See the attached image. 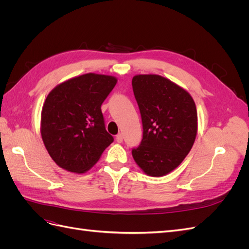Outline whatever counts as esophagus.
Here are the masks:
<instances>
[{
  "instance_id": "esophagus-1",
  "label": "esophagus",
  "mask_w": 249,
  "mask_h": 249,
  "mask_svg": "<svg viewBox=\"0 0 249 249\" xmlns=\"http://www.w3.org/2000/svg\"><path fill=\"white\" fill-rule=\"evenodd\" d=\"M116 141L118 143H122L124 141V135L123 134H118L117 136H116Z\"/></svg>"
}]
</instances>
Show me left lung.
<instances>
[{
  "mask_svg": "<svg viewBox=\"0 0 249 249\" xmlns=\"http://www.w3.org/2000/svg\"><path fill=\"white\" fill-rule=\"evenodd\" d=\"M133 91L141 113L143 138L132 150L149 177L175 170L191 150L197 134V111L190 93L159 74H136Z\"/></svg>",
  "mask_w": 249,
  "mask_h": 249,
  "instance_id": "1",
  "label": "left lung"
}]
</instances>
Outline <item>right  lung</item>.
Masks as SVG:
<instances>
[{"label": "right lung", "mask_w": 249, "mask_h": 249, "mask_svg": "<svg viewBox=\"0 0 249 249\" xmlns=\"http://www.w3.org/2000/svg\"><path fill=\"white\" fill-rule=\"evenodd\" d=\"M117 78L88 72L60 83L43 103L40 133L59 167L84 173L114 141L105 129L101 110Z\"/></svg>", "instance_id": "1"}]
</instances>
